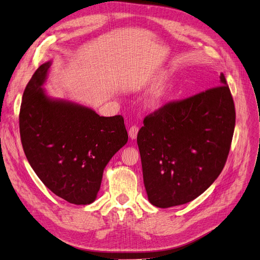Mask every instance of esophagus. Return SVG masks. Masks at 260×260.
<instances>
[{
	"label": "esophagus",
	"instance_id": "obj_1",
	"mask_svg": "<svg viewBox=\"0 0 260 260\" xmlns=\"http://www.w3.org/2000/svg\"><path fill=\"white\" fill-rule=\"evenodd\" d=\"M138 133H139V127H138V126H132V127L129 129V137H130L131 140L137 139Z\"/></svg>",
	"mask_w": 260,
	"mask_h": 260
}]
</instances>
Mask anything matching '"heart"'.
Wrapping results in <instances>:
<instances>
[{"instance_id":"obj_1","label":"heart","mask_w":260,"mask_h":260,"mask_svg":"<svg viewBox=\"0 0 260 260\" xmlns=\"http://www.w3.org/2000/svg\"><path fill=\"white\" fill-rule=\"evenodd\" d=\"M169 95V82L168 76L164 75L160 78L157 84L151 89L146 99V106L150 110H159L168 98Z\"/></svg>"}]
</instances>
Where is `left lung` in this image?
<instances>
[{"label":"left lung","instance_id":"1","mask_svg":"<svg viewBox=\"0 0 260 260\" xmlns=\"http://www.w3.org/2000/svg\"><path fill=\"white\" fill-rule=\"evenodd\" d=\"M221 85L171 102L144 119L138 134L148 201L159 208L189 203L221 174L235 130L234 100Z\"/></svg>","mask_w":260,"mask_h":260}]
</instances>
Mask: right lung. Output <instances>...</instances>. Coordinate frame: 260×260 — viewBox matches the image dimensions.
Listing matches in <instances>:
<instances>
[{"label": "right lung", "mask_w": 260, "mask_h": 260, "mask_svg": "<svg viewBox=\"0 0 260 260\" xmlns=\"http://www.w3.org/2000/svg\"><path fill=\"white\" fill-rule=\"evenodd\" d=\"M51 60L24 89L19 114L26 159L43 183L75 205L95 202L103 171L128 142L120 115L99 116L90 108L48 96L43 87Z\"/></svg>", "instance_id": "obj_1"}]
</instances>
